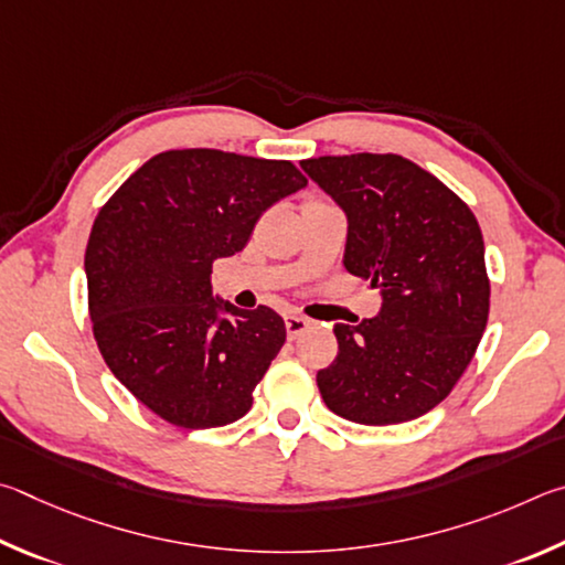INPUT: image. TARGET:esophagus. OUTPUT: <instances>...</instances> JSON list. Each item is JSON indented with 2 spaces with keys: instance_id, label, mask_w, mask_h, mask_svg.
Instances as JSON below:
<instances>
[{
  "instance_id": "1",
  "label": "esophagus",
  "mask_w": 565,
  "mask_h": 565,
  "mask_svg": "<svg viewBox=\"0 0 565 565\" xmlns=\"http://www.w3.org/2000/svg\"><path fill=\"white\" fill-rule=\"evenodd\" d=\"M310 328V320H305L302 315H285V330H288V338L295 340Z\"/></svg>"
}]
</instances>
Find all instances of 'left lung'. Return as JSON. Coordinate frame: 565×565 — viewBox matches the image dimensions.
Masks as SVG:
<instances>
[{"instance_id": "1", "label": "left lung", "mask_w": 565, "mask_h": 565, "mask_svg": "<svg viewBox=\"0 0 565 565\" xmlns=\"http://www.w3.org/2000/svg\"><path fill=\"white\" fill-rule=\"evenodd\" d=\"M302 171L348 215L344 267L382 292L377 318L334 324L318 387L340 417L417 419L454 390L489 320L483 237L471 207L397 153L320 156Z\"/></svg>"}]
</instances>
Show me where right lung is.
Segmentation results:
<instances>
[{"label":"right lung","instance_id":"add662e5","mask_svg":"<svg viewBox=\"0 0 565 565\" xmlns=\"http://www.w3.org/2000/svg\"><path fill=\"white\" fill-rule=\"evenodd\" d=\"M305 185L290 161L183 148L146 161L98 211L84 257L94 338L114 377L161 419L213 429L253 407L285 322L265 305L213 298V263Z\"/></svg>","mask_w":565,"mask_h":565}]
</instances>
